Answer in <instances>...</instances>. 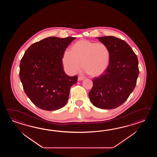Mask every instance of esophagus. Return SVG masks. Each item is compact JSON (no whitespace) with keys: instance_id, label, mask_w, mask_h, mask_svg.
<instances>
[{"instance_id":"1","label":"esophagus","mask_w":157,"mask_h":157,"mask_svg":"<svg viewBox=\"0 0 157 157\" xmlns=\"http://www.w3.org/2000/svg\"><path fill=\"white\" fill-rule=\"evenodd\" d=\"M84 79V77H82V76H78V81H82V80H83Z\"/></svg>"}]
</instances>
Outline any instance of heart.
Returning a JSON list of instances; mask_svg holds the SVG:
<instances>
[{
	"label": "heart",
	"instance_id": "b5f03b06",
	"mask_svg": "<svg viewBox=\"0 0 157 157\" xmlns=\"http://www.w3.org/2000/svg\"><path fill=\"white\" fill-rule=\"evenodd\" d=\"M110 49L105 44L82 40L75 43L72 50L64 52L62 62L68 73H76L82 67L90 75L100 76L103 74L110 63Z\"/></svg>",
	"mask_w": 157,
	"mask_h": 157
}]
</instances>
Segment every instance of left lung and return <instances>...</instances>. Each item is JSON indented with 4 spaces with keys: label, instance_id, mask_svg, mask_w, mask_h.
Returning a JSON list of instances; mask_svg holds the SVG:
<instances>
[{
    "label": "left lung",
    "instance_id": "left-lung-1",
    "mask_svg": "<svg viewBox=\"0 0 157 157\" xmlns=\"http://www.w3.org/2000/svg\"><path fill=\"white\" fill-rule=\"evenodd\" d=\"M109 48L110 63L107 71L93 79L89 93L95 107L112 109L121 105L133 91L139 74L138 59L130 45L114 36L97 37Z\"/></svg>",
    "mask_w": 157,
    "mask_h": 157
}]
</instances>
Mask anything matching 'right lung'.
<instances>
[{"label":"right lung","mask_w":157,"mask_h":157,"mask_svg":"<svg viewBox=\"0 0 157 157\" xmlns=\"http://www.w3.org/2000/svg\"><path fill=\"white\" fill-rule=\"evenodd\" d=\"M74 37H49L31 45L24 54L20 65V78L24 91L36 107L45 110L63 107L71 86L77 76L64 72V52Z\"/></svg>","instance_id":"1"}]
</instances>
